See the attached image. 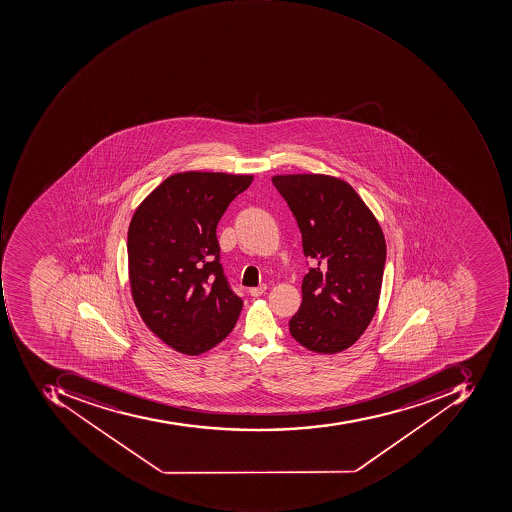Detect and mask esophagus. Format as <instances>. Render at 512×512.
<instances>
[{
  "instance_id": "obj_1",
  "label": "esophagus",
  "mask_w": 512,
  "mask_h": 512,
  "mask_svg": "<svg viewBox=\"0 0 512 512\" xmlns=\"http://www.w3.org/2000/svg\"><path fill=\"white\" fill-rule=\"evenodd\" d=\"M266 289H268V286H266V284H260L258 288L249 289V294H251L252 297H260V295H263L264 292H266Z\"/></svg>"
}]
</instances>
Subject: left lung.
<instances>
[{
  "instance_id": "left-lung-1",
  "label": "left lung",
  "mask_w": 512,
  "mask_h": 512,
  "mask_svg": "<svg viewBox=\"0 0 512 512\" xmlns=\"http://www.w3.org/2000/svg\"><path fill=\"white\" fill-rule=\"evenodd\" d=\"M272 183L294 214L304 257L311 261L289 331L309 351H345L377 311L385 235L365 201L340 178L275 175Z\"/></svg>"
}]
</instances>
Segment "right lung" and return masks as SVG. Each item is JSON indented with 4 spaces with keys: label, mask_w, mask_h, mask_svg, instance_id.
I'll use <instances>...</instances> for the list:
<instances>
[{
    "label": "right lung",
    "mask_w": 512,
    "mask_h": 512,
    "mask_svg": "<svg viewBox=\"0 0 512 512\" xmlns=\"http://www.w3.org/2000/svg\"><path fill=\"white\" fill-rule=\"evenodd\" d=\"M251 175L181 172L144 198L127 232L132 297L175 351L200 355L228 337L243 300L220 263L217 224Z\"/></svg>",
    "instance_id": "1"
}]
</instances>
